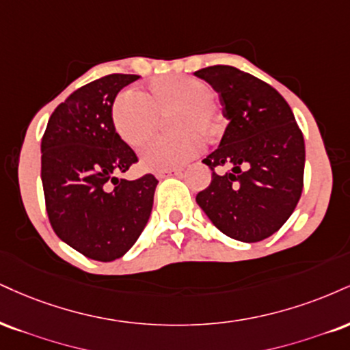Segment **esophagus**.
Segmentation results:
<instances>
[{
  "label": "esophagus",
  "instance_id": "obj_1",
  "mask_svg": "<svg viewBox=\"0 0 350 350\" xmlns=\"http://www.w3.org/2000/svg\"><path fill=\"white\" fill-rule=\"evenodd\" d=\"M183 172H180V170H167V171H158L157 178L158 179H163V178H167V176H180Z\"/></svg>",
  "mask_w": 350,
  "mask_h": 350
}]
</instances>
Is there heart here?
I'll use <instances>...</instances> for the list:
<instances>
[{"label":"heart","mask_w":350,"mask_h":350,"mask_svg":"<svg viewBox=\"0 0 350 350\" xmlns=\"http://www.w3.org/2000/svg\"><path fill=\"white\" fill-rule=\"evenodd\" d=\"M178 132L153 138L142 150L143 166L151 171L180 167L202 151L205 137L220 130V113L207 83L189 77H163L145 92L125 91L112 106V124L127 145L138 148L157 133L161 116Z\"/></svg>","instance_id":"1"}]
</instances>
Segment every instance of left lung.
<instances>
[{
    "label": "left lung",
    "instance_id": "left-lung-1",
    "mask_svg": "<svg viewBox=\"0 0 350 350\" xmlns=\"http://www.w3.org/2000/svg\"><path fill=\"white\" fill-rule=\"evenodd\" d=\"M220 96L228 119L220 146L204 159L212 183L196 200L221 233L244 243L280 230L300 200L305 140L279 91L228 65L196 71ZM217 167H231L217 173Z\"/></svg>",
    "mask_w": 350,
    "mask_h": 350
}]
</instances>
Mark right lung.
<instances>
[{
  "label": "right lung",
  "mask_w": 350,
  "mask_h": 350,
  "mask_svg": "<svg viewBox=\"0 0 350 350\" xmlns=\"http://www.w3.org/2000/svg\"><path fill=\"white\" fill-rule=\"evenodd\" d=\"M138 75L113 73L71 92L42 137L45 208L57 237L109 262L133 246L148 221L158 179H120L138 161L112 124L117 92Z\"/></svg>",
  "instance_id": "1"
}]
</instances>
